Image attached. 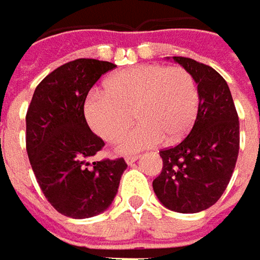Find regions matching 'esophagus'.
Instances as JSON below:
<instances>
[{"label":"esophagus","instance_id":"1","mask_svg":"<svg viewBox=\"0 0 260 260\" xmlns=\"http://www.w3.org/2000/svg\"><path fill=\"white\" fill-rule=\"evenodd\" d=\"M137 158H139V156H137V154L126 156V163H127V165H132V163H134V161H136Z\"/></svg>","mask_w":260,"mask_h":260}]
</instances>
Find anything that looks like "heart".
<instances>
[{"label": "heart", "instance_id": "heart-1", "mask_svg": "<svg viewBox=\"0 0 260 260\" xmlns=\"http://www.w3.org/2000/svg\"><path fill=\"white\" fill-rule=\"evenodd\" d=\"M199 87L183 67L140 64L118 71L106 81V91L85 97L84 116L94 133L114 142L137 118L139 124L118 142L123 154L182 140L199 113Z\"/></svg>", "mask_w": 260, "mask_h": 260}]
</instances>
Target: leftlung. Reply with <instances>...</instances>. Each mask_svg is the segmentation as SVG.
I'll use <instances>...</instances> for the list:
<instances>
[{
	"mask_svg": "<svg viewBox=\"0 0 260 260\" xmlns=\"http://www.w3.org/2000/svg\"><path fill=\"white\" fill-rule=\"evenodd\" d=\"M173 60L198 83L199 113L187 137L160 151L163 169L153 190L167 209L198 213L213 206L229 184L239 154V117L229 85L216 70L187 57Z\"/></svg>",
	"mask_w": 260,
	"mask_h": 260,
	"instance_id": "8db88e82",
	"label": "left lung"
}]
</instances>
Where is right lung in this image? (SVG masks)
<instances>
[{
	"label": "right lung",
	"instance_id": "add662e5",
	"mask_svg": "<svg viewBox=\"0 0 260 260\" xmlns=\"http://www.w3.org/2000/svg\"><path fill=\"white\" fill-rule=\"evenodd\" d=\"M114 67L93 58L66 62L37 85L27 110L25 144L37 182L51 206L73 219L104 212L127 167L123 157L87 161L104 142L85 121V97Z\"/></svg>",
	"mask_w": 260,
	"mask_h": 260
}]
</instances>
